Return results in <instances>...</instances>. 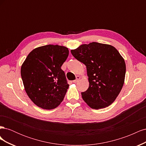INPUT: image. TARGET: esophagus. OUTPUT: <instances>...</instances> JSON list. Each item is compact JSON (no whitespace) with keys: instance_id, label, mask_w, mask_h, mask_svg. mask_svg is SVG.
<instances>
[{"instance_id":"obj_1","label":"esophagus","mask_w":146,"mask_h":146,"mask_svg":"<svg viewBox=\"0 0 146 146\" xmlns=\"http://www.w3.org/2000/svg\"><path fill=\"white\" fill-rule=\"evenodd\" d=\"M80 76H77V77H76V80H73V83H77L79 80H80Z\"/></svg>"}]
</instances>
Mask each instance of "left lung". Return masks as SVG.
I'll use <instances>...</instances> for the list:
<instances>
[{"instance_id":"1","label":"left lung","mask_w":146,"mask_h":146,"mask_svg":"<svg viewBox=\"0 0 146 146\" xmlns=\"http://www.w3.org/2000/svg\"><path fill=\"white\" fill-rule=\"evenodd\" d=\"M71 54L86 66L90 85L82 92L83 100L92 109L104 108L113 104L124 83L126 66L116 48L92 42L82 44Z\"/></svg>"}]
</instances>
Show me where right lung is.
Returning a JSON list of instances; mask_svg holds the SVG:
<instances>
[{
    "label": "right lung",
    "mask_w": 146,
    "mask_h": 146,
    "mask_svg": "<svg viewBox=\"0 0 146 146\" xmlns=\"http://www.w3.org/2000/svg\"><path fill=\"white\" fill-rule=\"evenodd\" d=\"M68 55L67 47L48 44L35 48L22 64L25 91L38 107L52 110L63 100L69 85L61 67Z\"/></svg>",
    "instance_id": "add662e5"
}]
</instances>
